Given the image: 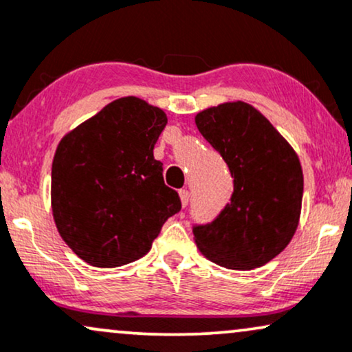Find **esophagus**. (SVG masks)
<instances>
[{
  "mask_svg": "<svg viewBox=\"0 0 352 352\" xmlns=\"http://www.w3.org/2000/svg\"><path fill=\"white\" fill-rule=\"evenodd\" d=\"M179 195H180V201H182V206H187L188 205V201H190V192L188 190H185V188H182V190H179Z\"/></svg>",
  "mask_w": 352,
  "mask_h": 352,
  "instance_id": "1",
  "label": "esophagus"
}]
</instances>
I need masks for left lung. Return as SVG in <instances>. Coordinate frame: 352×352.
<instances>
[{"mask_svg": "<svg viewBox=\"0 0 352 352\" xmlns=\"http://www.w3.org/2000/svg\"><path fill=\"white\" fill-rule=\"evenodd\" d=\"M195 122L234 179L231 203L211 223L193 226L195 243L221 267H261L297 231L303 197L297 152L264 114L244 101L203 109Z\"/></svg>", "mask_w": 352, "mask_h": 352, "instance_id": "8db88e82", "label": "left lung"}]
</instances>
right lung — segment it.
<instances>
[{
  "label": "right lung",
  "instance_id": "1",
  "mask_svg": "<svg viewBox=\"0 0 352 352\" xmlns=\"http://www.w3.org/2000/svg\"><path fill=\"white\" fill-rule=\"evenodd\" d=\"M167 114L135 96L107 104L62 138L52 162V214L62 239L95 267L141 259L179 193L164 184L154 146Z\"/></svg>",
  "mask_w": 352,
  "mask_h": 352
}]
</instances>
